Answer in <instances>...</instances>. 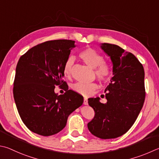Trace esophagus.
Returning <instances> with one entry per match:
<instances>
[{"mask_svg": "<svg viewBox=\"0 0 159 159\" xmlns=\"http://www.w3.org/2000/svg\"><path fill=\"white\" fill-rule=\"evenodd\" d=\"M88 99L86 97H85L84 98V101H83V104H85V105H88Z\"/></svg>", "mask_w": 159, "mask_h": 159, "instance_id": "esophagus-1", "label": "esophagus"}]
</instances>
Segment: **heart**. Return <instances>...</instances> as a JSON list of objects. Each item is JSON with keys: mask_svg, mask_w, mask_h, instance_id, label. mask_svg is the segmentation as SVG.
<instances>
[{"mask_svg": "<svg viewBox=\"0 0 159 159\" xmlns=\"http://www.w3.org/2000/svg\"><path fill=\"white\" fill-rule=\"evenodd\" d=\"M79 57L89 67L94 69V74L100 81L107 82L111 76V66L103 60V56L92 48H86L79 53ZM74 63L72 57H68L63 66V74L65 77H70ZM98 88L95 83L78 82L72 85L74 90L84 96H90Z\"/></svg>", "mask_w": 159, "mask_h": 159, "instance_id": "b5f03b06", "label": "heart"}]
</instances>
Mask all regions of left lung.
<instances>
[{"mask_svg": "<svg viewBox=\"0 0 159 159\" xmlns=\"http://www.w3.org/2000/svg\"><path fill=\"white\" fill-rule=\"evenodd\" d=\"M103 51L111 57L114 76L105 89L106 103L99 97L89 98L94 119L88 124L89 131L101 139H111L126 134L134 125L145 99V71L134 54L115 44L103 43Z\"/></svg>", "mask_w": 159, "mask_h": 159, "instance_id": "obj_1", "label": "left lung"}]
</instances>
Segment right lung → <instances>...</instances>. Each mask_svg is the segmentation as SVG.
Wrapping results in <instances>:
<instances>
[{
  "label": "right lung",
  "instance_id": "obj_1",
  "mask_svg": "<svg viewBox=\"0 0 159 159\" xmlns=\"http://www.w3.org/2000/svg\"><path fill=\"white\" fill-rule=\"evenodd\" d=\"M74 41L51 40L34 46L17 63L13 94L23 122L31 131L49 136L65 127L67 118L83 103L82 95L64 80L63 66L75 47ZM56 85L66 92L57 95Z\"/></svg>",
  "mask_w": 159,
  "mask_h": 159
}]
</instances>
